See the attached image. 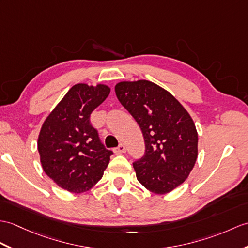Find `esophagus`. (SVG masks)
Here are the masks:
<instances>
[{"mask_svg": "<svg viewBox=\"0 0 248 248\" xmlns=\"http://www.w3.org/2000/svg\"><path fill=\"white\" fill-rule=\"evenodd\" d=\"M126 151V149H125V146L124 145H123V143H120V145L115 149V152L116 153H118V154H120V153H124Z\"/></svg>", "mask_w": 248, "mask_h": 248, "instance_id": "1", "label": "esophagus"}]
</instances>
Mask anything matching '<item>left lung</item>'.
<instances>
[{
  "label": "left lung",
  "instance_id": "obj_1",
  "mask_svg": "<svg viewBox=\"0 0 248 248\" xmlns=\"http://www.w3.org/2000/svg\"><path fill=\"white\" fill-rule=\"evenodd\" d=\"M115 93L145 138V155L133 164L138 182L155 194L171 192L186 181L197 162L193 119L173 95L148 80L120 81Z\"/></svg>",
  "mask_w": 248,
  "mask_h": 248
}]
</instances>
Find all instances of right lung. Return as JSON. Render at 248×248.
I'll list each match as a JSON object with an SVG mask.
<instances>
[{
	"instance_id": "add662e5",
	"label": "right lung",
	"mask_w": 248,
	"mask_h": 248,
	"mask_svg": "<svg viewBox=\"0 0 248 248\" xmlns=\"http://www.w3.org/2000/svg\"><path fill=\"white\" fill-rule=\"evenodd\" d=\"M106 84L73 85L41 126L38 151L44 172L73 193L88 191L101 180L111 150L102 145L90 116L110 94Z\"/></svg>"
}]
</instances>
